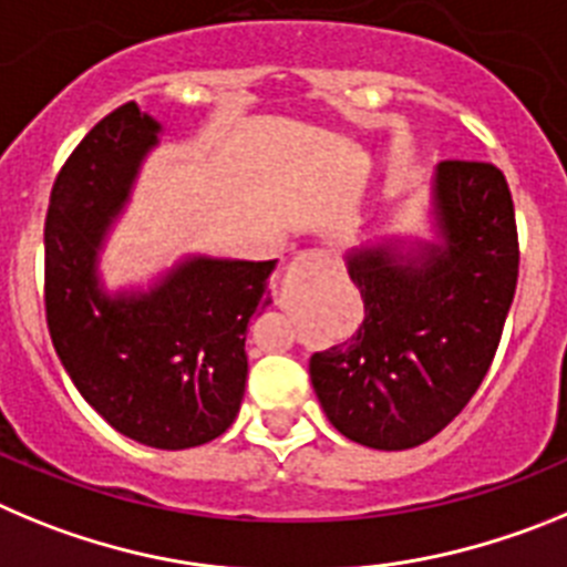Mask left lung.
<instances>
[{
  "mask_svg": "<svg viewBox=\"0 0 567 567\" xmlns=\"http://www.w3.org/2000/svg\"><path fill=\"white\" fill-rule=\"evenodd\" d=\"M432 206L437 243L347 257L364 321L310 355L321 410L361 446H421L455 421L486 379L517 290L514 203L494 163H437Z\"/></svg>",
  "mask_w": 567,
  "mask_h": 567,
  "instance_id": "1",
  "label": "left lung"
}]
</instances>
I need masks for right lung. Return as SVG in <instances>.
Returning a JSON list of instances; mask_svg holds the SVG:
<instances>
[{"mask_svg":"<svg viewBox=\"0 0 567 567\" xmlns=\"http://www.w3.org/2000/svg\"><path fill=\"white\" fill-rule=\"evenodd\" d=\"M157 132L130 101L61 166L44 220V310L61 364L112 430L144 446L192 449L237 417L248 321L271 305L277 259L192 257L146 293L101 288L99 248Z\"/></svg>","mask_w":567,"mask_h":567,"instance_id":"1","label":"right lung"}]
</instances>
